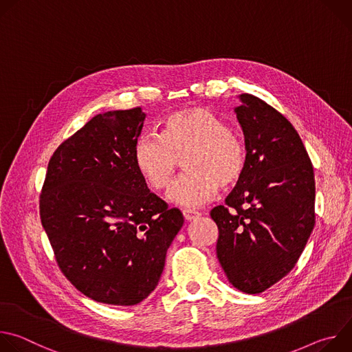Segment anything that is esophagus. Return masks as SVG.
<instances>
[{"label":"esophagus","mask_w":352,"mask_h":352,"mask_svg":"<svg viewBox=\"0 0 352 352\" xmlns=\"http://www.w3.org/2000/svg\"><path fill=\"white\" fill-rule=\"evenodd\" d=\"M182 214H184V219L186 221H193V220L200 217V213L199 212H193V210H184Z\"/></svg>","instance_id":"34e87169"}]
</instances>
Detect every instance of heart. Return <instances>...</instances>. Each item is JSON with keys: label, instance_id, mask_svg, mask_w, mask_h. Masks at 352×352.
Instances as JSON below:
<instances>
[{"label": "heart", "instance_id": "1", "mask_svg": "<svg viewBox=\"0 0 352 352\" xmlns=\"http://www.w3.org/2000/svg\"><path fill=\"white\" fill-rule=\"evenodd\" d=\"M184 160L188 171L170 189L173 204L193 209L231 188L246 168V147L227 124L205 107L177 111L166 118L160 136H142L133 147V166L147 186L166 190Z\"/></svg>", "mask_w": 352, "mask_h": 352}]
</instances>
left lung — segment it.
<instances>
[{
    "label": "left lung",
    "instance_id": "obj_1",
    "mask_svg": "<svg viewBox=\"0 0 352 352\" xmlns=\"http://www.w3.org/2000/svg\"><path fill=\"white\" fill-rule=\"evenodd\" d=\"M235 107L243 131L246 168L226 205L210 217L216 252L228 281L261 294L298 262L315 227V174L292 124L254 94Z\"/></svg>",
    "mask_w": 352,
    "mask_h": 352
}]
</instances>
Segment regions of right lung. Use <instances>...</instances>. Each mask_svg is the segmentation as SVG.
I'll return each instance as SVG.
<instances>
[{
  "label": "right lung",
  "mask_w": 352,
  "mask_h": 352,
  "mask_svg": "<svg viewBox=\"0 0 352 352\" xmlns=\"http://www.w3.org/2000/svg\"><path fill=\"white\" fill-rule=\"evenodd\" d=\"M144 117L140 107L93 117L58 146L40 193L41 224L61 272L109 305H136L157 287L184 224L133 166Z\"/></svg>",
  "instance_id": "right-lung-1"
}]
</instances>
